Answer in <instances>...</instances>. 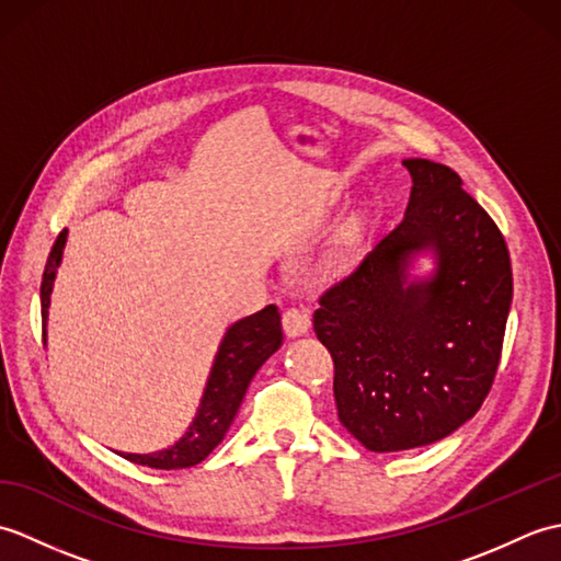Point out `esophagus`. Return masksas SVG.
Listing matches in <instances>:
<instances>
[{"label": "esophagus", "mask_w": 561, "mask_h": 561, "mask_svg": "<svg viewBox=\"0 0 561 561\" xmlns=\"http://www.w3.org/2000/svg\"><path fill=\"white\" fill-rule=\"evenodd\" d=\"M282 325L284 332H287V337H301L311 328V316L304 308H287L282 316Z\"/></svg>", "instance_id": "obj_1"}]
</instances>
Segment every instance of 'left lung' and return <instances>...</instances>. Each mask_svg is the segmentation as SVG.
Wrapping results in <instances>:
<instances>
[{"mask_svg": "<svg viewBox=\"0 0 561 561\" xmlns=\"http://www.w3.org/2000/svg\"><path fill=\"white\" fill-rule=\"evenodd\" d=\"M404 219L320 296L342 426L374 453L428 446L480 410L496 376L514 277L508 248L456 171L404 159ZM432 254L426 278L413 262Z\"/></svg>", "mask_w": 561, "mask_h": 561, "instance_id": "1", "label": "left lung"}]
</instances>
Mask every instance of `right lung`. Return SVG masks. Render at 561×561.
<instances>
[{
    "mask_svg": "<svg viewBox=\"0 0 561 561\" xmlns=\"http://www.w3.org/2000/svg\"><path fill=\"white\" fill-rule=\"evenodd\" d=\"M67 243V229L57 236L45 262L43 284H41V308H43V342L47 340V308H50V294L57 277V267L62 262ZM282 318L277 306H267L262 311L236 320L226 328L221 344L214 356L211 371L207 378L205 392L199 398L195 420L190 422L187 432L175 440L173 446L157 453H121L123 458L137 465L157 470L193 468L205 460L209 453L221 444V438L233 424V416L241 408L250 380L257 368L282 347Z\"/></svg>",
    "mask_w": 561,
    "mask_h": 561,
    "instance_id": "1",
    "label": "right lung"
}]
</instances>
